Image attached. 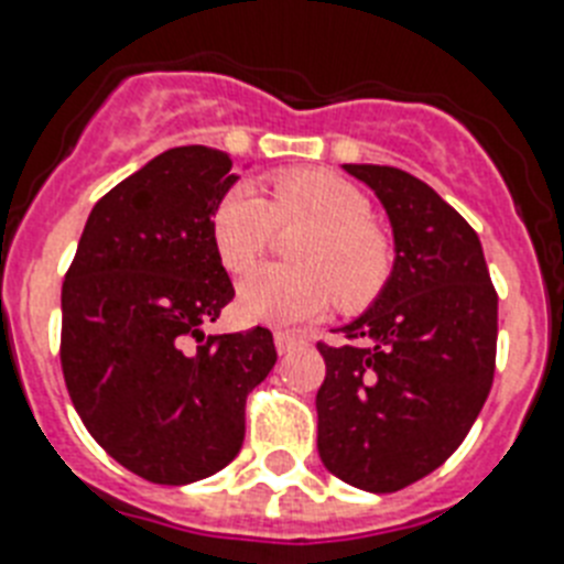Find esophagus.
Returning a JSON list of instances; mask_svg holds the SVG:
<instances>
[{
  "instance_id": "esophagus-1",
  "label": "esophagus",
  "mask_w": 564,
  "mask_h": 564,
  "mask_svg": "<svg viewBox=\"0 0 564 564\" xmlns=\"http://www.w3.org/2000/svg\"><path fill=\"white\" fill-rule=\"evenodd\" d=\"M275 346H278V355H289V351L303 349L306 340H303L301 335H295V332H275Z\"/></svg>"
}]
</instances>
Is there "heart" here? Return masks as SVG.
I'll use <instances>...</instances> for the list:
<instances>
[{
	"label": "heart",
	"instance_id": "obj_1",
	"mask_svg": "<svg viewBox=\"0 0 564 564\" xmlns=\"http://www.w3.org/2000/svg\"><path fill=\"white\" fill-rule=\"evenodd\" d=\"M312 224L295 243L297 267L269 263L238 283V310L247 321L295 326L337 301L364 312L383 295L394 272L389 235L371 221V200L351 181L326 170H286L261 198L235 184L213 209V243L229 272H243L269 249L278 227Z\"/></svg>",
	"mask_w": 564,
	"mask_h": 564
}]
</instances>
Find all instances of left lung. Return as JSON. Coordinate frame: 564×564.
Masks as SVG:
<instances>
[{
  "label": "left lung",
  "mask_w": 564,
  "mask_h": 564,
  "mask_svg": "<svg viewBox=\"0 0 564 564\" xmlns=\"http://www.w3.org/2000/svg\"><path fill=\"white\" fill-rule=\"evenodd\" d=\"M383 200L394 272L383 295L317 343V452L337 479L371 494L445 463L488 400L497 364V289L471 224L398 166L343 164Z\"/></svg>",
  "instance_id": "1"
}]
</instances>
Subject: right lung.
<instances>
[{
  "mask_svg": "<svg viewBox=\"0 0 564 564\" xmlns=\"http://www.w3.org/2000/svg\"><path fill=\"white\" fill-rule=\"evenodd\" d=\"M238 175L213 147H175L96 200L62 283V371L78 417L127 471L187 486L243 443L272 332L204 335L235 297L213 209Z\"/></svg>",
  "mask_w": 564,
  "mask_h": 564,
  "instance_id": "obj_1",
  "label": "right lung"
}]
</instances>
